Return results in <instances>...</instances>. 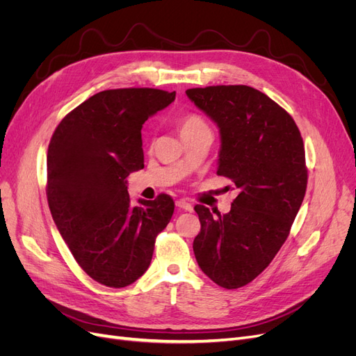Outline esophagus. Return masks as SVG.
Instances as JSON below:
<instances>
[{
  "label": "esophagus",
  "mask_w": 356,
  "mask_h": 356,
  "mask_svg": "<svg viewBox=\"0 0 356 356\" xmlns=\"http://www.w3.org/2000/svg\"><path fill=\"white\" fill-rule=\"evenodd\" d=\"M176 207H179V208H181V209H185V211H192V209H193L192 204H189L186 200H179V201L176 202Z\"/></svg>",
  "instance_id": "obj_1"
}]
</instances>
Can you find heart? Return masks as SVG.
I'll list each match as a JSON object with an SVG mask.
<instances>
[{
    "label": "heart",
    "mask_w": 356,
    "mask_h": 356,
    "mask_svg": "<svg viewBox=\"0 0 356 356\" xmlns=\"http://www.w3.org/2000/svg\"><path fill=\"white\" fill-rule=\"evenodd\" d=\"M177 127L181 138L183 136H188L191 134H196V131H201V130H209L207 122L204 118L196 114V113H186L179 117V122H177Z\"/></svg>",
    "instance_id": "obj_1"
}]
</instances>
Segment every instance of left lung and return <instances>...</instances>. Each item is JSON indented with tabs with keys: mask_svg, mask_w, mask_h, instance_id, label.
<instances>
[{
	"mask_svg": "<svg viewBox=\"0 0 356 356\" xmlns=\"http://www.w3.org/2000/svg\"><path fill=\"white\" fill-rule=\"evenodd\" d=\"M186 95L218 126L217 175L239 189L227 214L195 207V258L214 283L238 289L268 267L291 232L308 183L304 140L292 115L251 86L193 88Z\"/></svg>",
	"mask_w": 356,
	"mask_h": 356,
	"instance_id": "left-lung-1",
	"label": "left lung"
}]
</instances>
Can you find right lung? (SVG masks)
Masks as SVG:
<instances>
[{"mask_svg":"<svg viewBox=\"0 0 356 356\" xmlns=\"http://www.w3.org/2000/svg\"><path fill=\"white\" fill-rule=\"evenodd\" d=\"M176 92L108 89L65 115L48 145L49 211L77 264L95 282L126 287L148 270L170 222L168 195L130 202L126 177L143 168L142 124Z\"/></svg>","mask_w":356,"mask_h":356,"instance_id":"add662e5","label":"right lung"}]
</instances>
